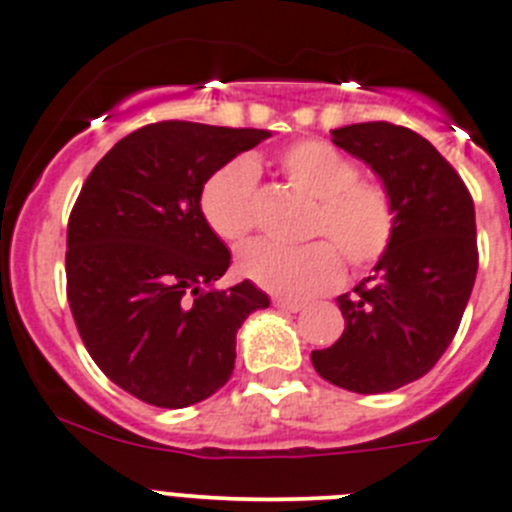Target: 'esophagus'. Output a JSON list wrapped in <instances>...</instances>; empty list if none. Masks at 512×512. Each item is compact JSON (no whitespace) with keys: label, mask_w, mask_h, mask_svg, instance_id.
<instances>
[{"label":"esophagus","mask_w":512,"mask_h":512,"mask_svg":"<svg viewBox=\"0 0 512 512\" xmlns=\"http://www.w3.org/2000/svg\"><path fill=\"white\" fill-rule=\"evenodd\" d=\"M275 308L288 310V313H298V310L305 308L303 300H290V298H275Z\"/></svg>","instance_id":"34e87169"}]
</instances>
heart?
Here are the masks:
<instances>
[{
    "instance_id": "b5f03b06",
    "label": "heart",
    "mask_w": 512,
    "mask_h": 512,
    "mask_svg": "<svg viewBox=\"0 0 512 512\" xmlns=\"http://www.w3.org/2000/svg\"><path fill=\"white\" fill-rule=\"evenodd\" d=\"M285 179L315 199L303 247L252 242L242 247L237 267L247 280L285 298H310L336 288L343 258L353 270L376 265L396 232V207L386 186L358 179V164L318 138L288 146L278 159ZM257 169L250 159H234L202 186L204 222L224 242H240L255 227Z\"/></svg>"
}]
</instances>
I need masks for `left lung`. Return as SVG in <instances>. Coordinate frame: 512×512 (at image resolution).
<instances>
[{"instance_id": "obj_1", "label": "left lung", "mask_w": 512, "mask_h": 512, "mask_svg": "<svg viewBox=\"0 0 512 512\" xmlns=\"http://www.w3.org/2000/svg\"><path fill=\"white\" fill-rule=\"evenodd\" d=\"M331 133L386 186L396 232L374 275L338 298L346 331L310 361L341 389L384 394L422 379L460 328L477 275L475 204L450 161L409 128L374 121Z\"/></svg>"}]
</instances>
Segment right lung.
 Returning a JSON list of instances; mask_svg holds the SVG:
<instances>
[{
    "mask_svg": "<svg viewBox=\"0 0 512 512\" xmlns=\"http://www.w3.org/2000/svg\"><path fill=\"white\" fill-rule=\"evenodd\" d=\"M270 138L257 128L161 121L128 133L95 164L70 212L68 303L85 348L113 384L164 409L222 389L237 331L270 305L242 280L204 222L209 176Z\"/></svg>",
    "mask_w": 512,
    "mask_h": 512,
    "instance_id": "add662e5",
    "label": "right lung"
}]
</instances>
